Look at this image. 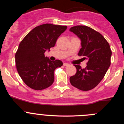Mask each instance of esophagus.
Masks as SVG:
<instances>
[{
  "mask_svg": "<svg viewBox=\"0 0 124 124\" xmlns=\"http://www.w3.org/2000/svg\"><path fill=\"white\" fill-rule=\"evenodd\" d=\"M69 65H70V64H69L68 63H63V66H68Z\"/></svg>",
  "mask_w": 124,
  "mask_h": 124,
  "instance_id": "esophagus-1",
  "label": "esophagus"
}]
</instances>
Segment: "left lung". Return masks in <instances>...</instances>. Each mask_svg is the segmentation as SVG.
Segmentation results:
<instances>
[{
  "instance_id": "obj_1",
  "label": "left lung",
  "mask_w": 124,
  "mask_h": 124,
  "mask_svg": "<svg viewBox=\"0 0 124 124\" xmlns=\"http://www.w3.org/2000/svg\"><path fill=\"white\" fill-rule=\"evenodd\" d=\"M70 31L74 33L81 41L78 55L87 60V66L81 68L74 66L77 71L70 78L72 86L81 91H89L99 84L110 65L112 51L109 43L93 28L84 25L73 27Z\"/></svg>"
}]
</instances>
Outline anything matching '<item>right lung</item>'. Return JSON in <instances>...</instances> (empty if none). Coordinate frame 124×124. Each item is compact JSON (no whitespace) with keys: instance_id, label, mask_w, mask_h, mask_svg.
Returning a JSON list of instances; mask_svg holds the SVG:
<instances>
[{"instance_id":"add662e5","label":"right lung","mask_w":124,"mask_h":124,"mask_svg":"<svg viewBox=\"0 0 124 124\" xmlns=\"http://www.w3.org/2000/svg\"><path fill=\"white\" fill-rule=\"evenodd\" d=\"M66 28V26L43 24L34 28L20 42L15 54V64L18 74L28 87L42 90L53 83L54 70L61 67L63 62L51 61L45 53L54 46Z\"/></svg>"}]
</instances>
